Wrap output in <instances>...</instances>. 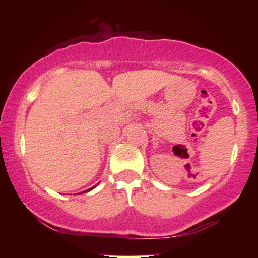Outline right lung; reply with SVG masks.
Segmentation results:
<instances>
[{"mask_svg":"<svg viewBox=\"0 0 258 258\" xmlns=\"http://www.w3.org/2000/svg\"><path fill=\"white\" fill-rule=\"evenodd\" d=\"M93 188H96V185H94V186H92V188H91V189H88V190H85V191H84V193H87V191H90V190H92V189H93Z\"/></svg>","mask_w":258,"mask_h":258,"instance_id":"right-lung-1","label":"right lung"}]
</instances>
